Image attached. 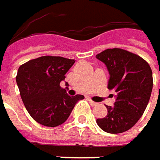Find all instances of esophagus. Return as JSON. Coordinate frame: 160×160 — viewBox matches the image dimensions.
Wrapping results in <instances>:
<instances>
[{"instance_id":"obj_1","label":"esophagus","mask_w":160,"mask_h":160,"mask_svg":"<svg viewBox=\"0 0 160 160\" xmlns=\"http://www.w3.org/2000/svg\"><path fill=\"white\" fill-rule=\"evenodd\" d=\"M89 103H90V105H91V106H97V105H98V103H97V102L93 101V100H92L91 99H89Z\"/></svg>"}]
</instances>
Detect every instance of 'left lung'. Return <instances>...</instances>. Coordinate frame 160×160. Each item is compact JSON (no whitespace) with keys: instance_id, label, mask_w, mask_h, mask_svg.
<instances>
[{"instance_id":"obj_1","label":"left lung","mask_w":160,"mask_h":160,"mask_svg":"<svg viewBox=\"0 0 160 160\" xmlns=\"http://www.w3.org/2000/svg\"><path fill=\"white\" fill-rule=\"evenodd\" d=\"M109 72L108 89L116 92L114 106H106L108 114L97 118L99 127L111 134L133 127L143 115L150 99L153 78L148 63L135 53L118 48L107 49L96 55Z\"/></svg>"}]
</instances>
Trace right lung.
Returning a JSON list of instances; mask_svg holds the SVG:
<instances>
[{
  "mask_svg": "<svg viewBox=\"0 0 160 160\" xmlns=\"http://www.w3.org/2000/svg\"><path fill=\"white\" fill-rule=\"evenodd\" d=\"M75 61L60 56H42L21 65L16 76L24 106L35 121L57 127L67 120L83 95L69 96L60 85Z\"/></svg>",
  "mask_w": 160,
  "mask_h": 160,
  "instance_id": "right-lung-1",
  "label": "right lung"
}]
</instances>
